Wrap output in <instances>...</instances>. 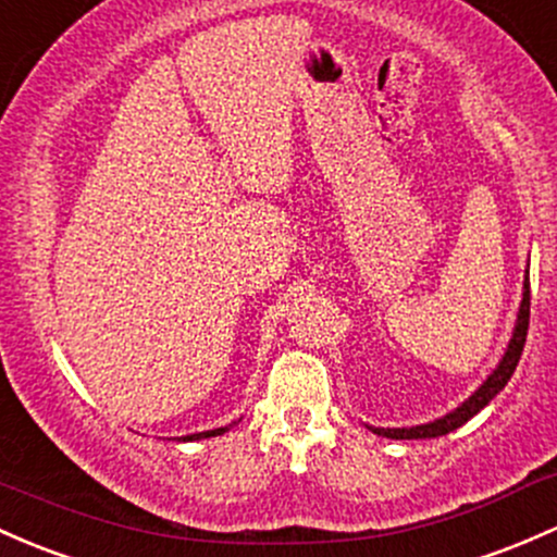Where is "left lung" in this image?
Wrapping results in <instances>:
<instances>
[{"instance_id": "obj_1", "label": "left lung", "mask_w": 557, "mask_h": 557, "mask_svg": "<svg viewBox=\"0 0 557 557\" xmlns=\"http://www.w3.org/2000/svg\"><path fill=\"white\" fill-rule=\"evenodd\" d=\"M531 295H529V271H525V281H523V300H520V310H518V321L516 329H512V339L507 345L505 356H502L499 367L488 374V380L478 387L472 396L465 400L462 406H457L454 411H448L446 417L441 420L428 422V424H417V428H372V433L382 435V438H396V441H411V438H438V435L451 433V430L462 428L470 417H475L483 406H488L496 393L510 382L512 372H516L520 352H523L525 345V334H529V313H531Z\"/></svg>"}]
</instances>
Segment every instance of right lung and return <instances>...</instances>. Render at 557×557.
<instances>
[{
    "instance_id": "add662e5",
    "label": "right lung",
    "mask_w": 557,
    "mask_h": 557,
    "mask_svg": "<svg viewBox=\"0 0 557 557\" xmlns=\"http://www.w3.org/2000/svg\"><path fill=\"white\" fill-rule=\"evenodd\" d=\"M228 428H214L207 430V433H194V435H183L181 441H201V438H212V435H223Z\"/></svg>"
}]
</instances>
